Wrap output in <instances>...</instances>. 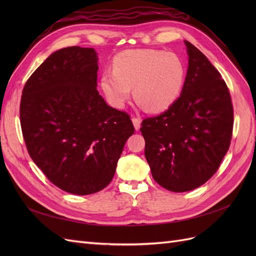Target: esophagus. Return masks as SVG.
<instances>
[{"instance_id":"esophagus-1","label":"esophagus","mask_w":256,"mask_h":256,"mask_svg":"<svg viewBox=\"0 0 256 256\" xmlns=\"http://www.w3.org/2000/svg\"><path fill=\"white\" fill-rule=\"evenodd\" d=\"M132 122H134V126L136 128V130H138L141 127V120L138 118H132Z\"/></svg>"}]
</instances>
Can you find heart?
I'll return each instance as SVG.
<instances>
[{"instance_id": "1", "label": "heart", "mask_w": 256, "mask_h": 256, "mask_svg": "<svg viewBox=\"0 0 256 256\" xmlns=\"http://www.w3.org/2000/svg\"><path fill=\"white\" fill-rule=\"evenodd\" d=\"M186 79V65L173 52L132 49L113 60L112 74L102 76V88L115 106H122L134 96L150 112L168 109L180 97Z\"/></svg>"}]
</instances>
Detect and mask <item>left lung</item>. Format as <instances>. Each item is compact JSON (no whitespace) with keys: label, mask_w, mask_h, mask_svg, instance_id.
<instances>
[{"label":"left lung","mask_w":256,"mask_h":256,"mask_svg":"<svg viewBox=\"0 0 256 256\" xmlns=\"http://www.w3.org/2000/svg\"><path fill=\"white\" fill-rule=\"evenodd\" d=\"M182 94L168 109L143 120L145 157L161 187L196 189L218 171L230 148L234 110L228 85L191 42Z\"/></svg>","instance_id":"obj_1"}]
</instances>
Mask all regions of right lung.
I'll use <instances>...</instances> for the list:
<instances>
[{
    "label": "right lung",
    "mask_w": 256,
    "mask_h": 256,
    "mask_svg": "<svg viewBox=\"0 0 256 256\" xmlns=\"http://www.w3.org/2000/svg\"><path fill=\"white\" fill-rule=\"evenodd\" d=\"M97 60L95 49L78 46L52 53L28 79L20 102L30 158L53 184L78 196L111 182L134 134L129 114L99 95Z\"/></svg>",
    "instance_id": "1"
}]
</instances>
